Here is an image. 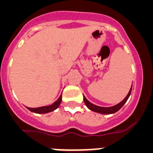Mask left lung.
I'll return each mask as SVG.
<instances>
[{
  "label": "left lung",
  "mask_w": 153,
  "mask_h": 153,
  "mask_svg": "<svg viewBox=\"0 0 153 153\" xmlns=\"http://www.w3.org/2000/svg\"><path fill=\"white\" fill-rule=\"evenodd\" d=\"M132 86H131L130 90H129V93L127 94L126 97L124 98L123 100H122L120 102H119L118 104L115 105L113 106H109V107H102V106H99L97 105H94L92 102H90V101L84 97L83 95V101H84V103L86 104V106H87L89 109H90L91 111L96 112V113H100V114H105V115H109V114H113V113H117V111H119L121 108L123 107L124 104L126 102L127 100L129 99V96L131 94V92H132Z\"/></svg>",
  "instance_id": "8db88e82"
}]
</instances>
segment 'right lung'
<instances>
[{
	"label": "right lung",
	"instance_id": "add662e5",
	"mask_svg": "<svg viewBox=\"0 0 153 153\" xmlns=\"http://www.w3.org/2000/svg\"><path fill=\"white\" fill-rule=\"evenodd\" d=\"M62 101V94L60 96V97L57 99V100L55 101L52 105L50 106H40V107H36V108H30L27 107L30 111L33 112L34 113H38V114H44V113H48L51 112L53 111L55 109H57L59 106L60 105Z\"/></svg>",
	"mask_w": 153,
	"mask_h": 153
}]
</instances>
